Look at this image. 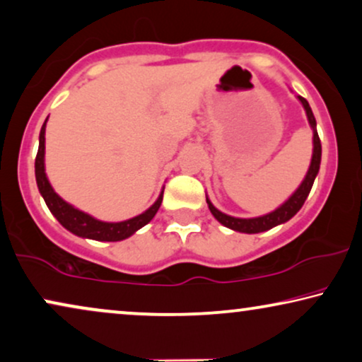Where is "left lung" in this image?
<instances>
[{
  "label": "left lung",
  "instance_id": "left-lung-1",
  "mask_svg": "<svg viewBox=\"0 0 362 362\" xmlns=\"http://www.w3.org/2000/svg\"><path fill=\"white\" fill-rule=\"evenodd\" d=\"M299 101L303 103L304 110H306L309 124H311V128H313V143H314L311 166H309L306 177H304L301 186L296 189L294 194L291 196V198L286 201L281 208H278L276 211H273V213H269L266 216H261V218H251V219L233 218V216H228V214L221 213V211L216 209L214 206L211 204V201L206 198V203H208L211 213H213L214 218L218 219L221 224H224L226 228H231V229H234V231L247 233V234L262 233V231H267V229L278 226V224L289 221V219L303 208L304 201H306L309 191H311V187H313V182H314V180H316V175L319 171V164H321V139H319V134L316 131V118H314L311 106H309V103L304 100L303 96H299Z\"/></svg>",
  "mask_w": 362,
  "mask_h": 362
}]
</instances>
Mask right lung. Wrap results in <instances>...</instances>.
Masks as SVG:
<instances>
[{
	"label": "right lung",
	"instance_id": "add662e5",
	"mask_svg": "<svg viewBox=\"0 0 362 362\" xmlns=\"http://www.w3.org/2000/svg\"><path fill=\"white\" fill-rule=\"evenodd\" d=\"M46 121L40 133V148H37V154L35 159V175H36L37 189H40L41 196L45 198L46 206H48L54 218L58 219V221L63 224L68 231L76 234V236L96 239V241H121V239H126L129 238L131 234H134L139 228L146 226V224L154 218V214L158 213L159 206H161L163 192L159 194L156 203H154L148 211H144L143 214L136 216L133 219H128V221H121V223L98 221V219L91 218L89 214L83 213V211L73 208L71 204H68L66 201H63L58 194H56L45 173Z\"/></svg>",
	"mask_w": 362,
	"mask_h": 362
}]
</instances>
